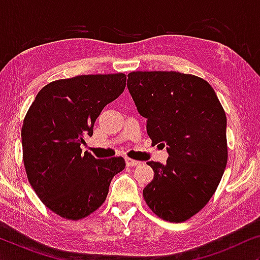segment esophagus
<instances>
[{"mask_svg": "<svg viewBox=\"0 0 260 260\" xmlns=\"http://www.w3.org/2000/svg\"><path fill=\"white\" fill-rule=\"evenodd\" d=\"M125 163H126L127 167H136V166L141 165L140 161H136V159H131V158H126Z\"/></svg>", "mask_w": 260, "mask_h": 260, "instance_id": "1", "label": "esophagus"}]
</instances>
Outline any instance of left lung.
Returning <instances> with one entry per match:
<instances>
[{
    "label": "left lung",
    "mask_w": 260,
    "mask_h": 260,
    "mask_svg": "<svg viewBox=\"0 0 260 260\" xmlns=\"http://www.w3.org/2000/svg\"><path fill=\"white\" fill-rule=\"evenodd\" d=\"M126 85L152 143L169 154L166 165L147 163L154 179L144 200L158 218L186 221L207 205L225 172L226 113L211 85L191 74L131 72Z\"/></svg>",
    "instance_id": "left-lung-1"
}]
</instances>
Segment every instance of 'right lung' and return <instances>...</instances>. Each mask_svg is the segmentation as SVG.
<instances>
[{"mask_svg":"<svg viewBox=\"0 0 260 260\" xmlns=\"http://www.w3.org/2000/svg\"><path fill=\"white\" fill-rule=\"evenodd\" d=\"M126 76L87 74L52 81L31 103L23 119V165L31 188L46 207L79 220L101 207L123 157L97 159L81 152L95 119L125 88Z\"/></svg>","mask_w":260,"mask_h":260,"instance_id":"obj_1","label":"right lung"}]
</instances>
